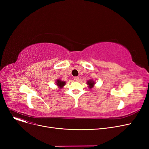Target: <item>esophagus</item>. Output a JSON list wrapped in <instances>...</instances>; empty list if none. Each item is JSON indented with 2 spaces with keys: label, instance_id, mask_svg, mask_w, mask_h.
Masks as SVG:
<instances>
[{
  "label": "esophagus",
  "instance_id": "34e87169",
  "mask_svg": "<svg viewBox=\"0 0 149 149\" xmlns=\"http://www.w3.org/2000/svg\"><path fill=\"white\" fill-rule=\"evenodd\" d=\"M74 80H75V81H79V77H74Z\"/></svg>",
  "mask_w": 149,
  "mask_h": 149
}]
</instances>
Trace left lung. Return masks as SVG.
Segmentation results:
<instances>
[{
    "instance_id": "obj_1",
    "label": "left lung",
    "mask_w": 149,
    "mask_h": 149,
    "mask_svg": "<svg viewBox=\"0 0 149 149\" xmlns=\"http://www.w3.org/2000/svg\"><path fill=\"white\" fill-rule=\"evenodd\" d=\"M95 83L94 82V81H93L92 80H89L87 81V84L89 86L88 88H90V89H91L93 87V86H94Z\"/></svg>"
}]
</instances>
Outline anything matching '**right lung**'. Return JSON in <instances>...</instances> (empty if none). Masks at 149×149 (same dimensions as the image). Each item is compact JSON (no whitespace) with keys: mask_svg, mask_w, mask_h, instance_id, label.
Returning <instances> with one entry per match:
<instances>
[{"mask_svg":"<svg viewBox=\"0 0 149 149\" xmlns=\"http://www.w3.org/2000/svg\"><path fill=\"white\" fill-rule=\"evenodd\" d=\"M65 84H66L65 81H61L60 79H58L56 81V84L57 85V86H58V88H62L65 85Z\"/></svg>","mask_w":149,"mask_h":149,"instance_id":"add662e5","label":"right lung"}]
</instances>
